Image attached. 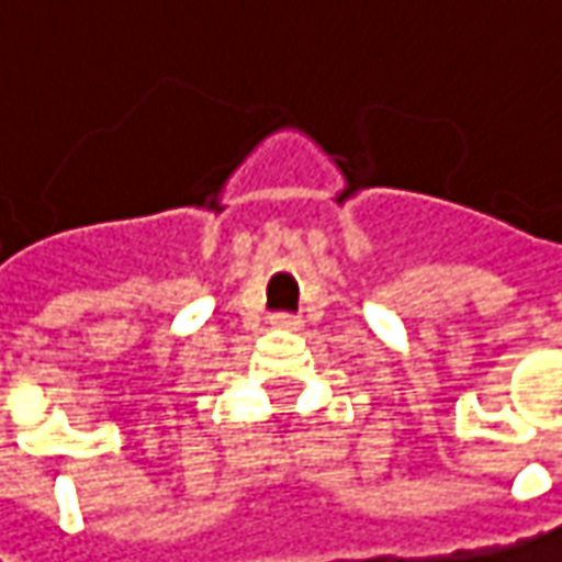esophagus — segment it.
I'll return each instance as SVG.
<instances>
[{
  "instance_id": "esophagus-1",
  "label": "esophagus",
  "mask_w": 562,
  "mask_h": 562,
  "mask_svg": "<svg viewBox=\"0 0 562 562\" xmlns=\"http://www.w3.org/2000/svg\"><path fill=\"white\" fill-rule=\"evenodd\" d=\"M270 324H273V327H282V329H299V327H302V321H299L295 314H273V317H270Z\"/></svg>"
}]
</instances>
